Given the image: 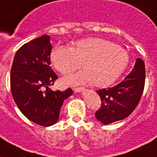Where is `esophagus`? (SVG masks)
<instances>
[{"label": "esophagus", "instance_id": "obj_1", "mask_svg": "<svg viewBox=\"0 0 157 157\" xmlns=\"http://www.w3.org/2000/svg\"><path fill=\"white\" fill-rule=\"evenodd\" d=\"M85 88H83V87H78V88H76V89H74V91L76 92V93H81V92H82V91H85Z\"/></svg>", "mask_w": 157, "mask_h": 157}]
</instances>
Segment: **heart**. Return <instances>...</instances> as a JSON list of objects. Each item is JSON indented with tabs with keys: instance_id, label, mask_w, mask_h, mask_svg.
Masks as SVG:
<instances>
[{
	"instance_id": "obj_1",
	"label": "heart",
	"mask_w": 157,
	"mask_h": 157,
	"mask_svg": "<svg viewBox=\"0 0 157 157\" xmlns=\"http://www.w3.org/2000/svg\"><path fill=\"white\" fill-rule=\"evenodd\" d=\"M50 59L53 66L63 74H68L82 67L86 71L64 77L65 85L93 83L97 87L113 84L128 64V55L124 48L102 38H87L74 42L73 47L55 46Z\"/></svg>"
}]
</instances>
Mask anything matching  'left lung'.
<instances>
[{
    "instance_id": "left-lung-1",
    "label": "left lung",
    "mask_w": 157,
    "mask_h": 157,
    "mask_svg": "<svg viewBox=\"0 0 157 157\" xmlns=\"http://www.w3.org/2000/svg\"><path fill=\"white\" fill-rule=\"evenodd\" d=\"M145 80V67L137 58L129 74L113 88L97 90L101 107L96 112V118L104 124L125 119L134 111L142 96Z\"/></svg>"
}]
</instances>
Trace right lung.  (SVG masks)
Returning a JSON list of instances; mask_svg holds the SVG:
<instances>
[{"instance_id": "1", "label": "right lung", "mask_w": 157, "mask_h": 157, "mask_svg": "<svg viewBox=\"0 0 157 157\" xmlns=\"http://www.w3.org/2000/svg\"><path fill=\"white\" fill-rule=\"evenodd\" d=\"M51 50L48 35L28 42L16 52L10 74L12 95L20 111L44 127L57 122L63 102L73 93L71 89L64 92L50 89L57 79L50 68Z\"/></svg>"}]
</instances>
